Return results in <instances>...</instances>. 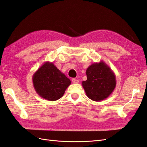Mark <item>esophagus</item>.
Instances as JSON below:
<instances>
[{
  "label": "esophagus",
  "mask_w": 147,
  "mask_h": 147,
  "mask_svg": "<svg viewBox=\"0 0 147 147\" xmlns=\"http://www.w3.org/2000/svg\"><path fill=\"white\" fill-rule=\"evenodd\" d=\"M72 82H73V83L76 84V83H79V80H76V78H73V79H72Z\"/></svg>",
  "instance_id": "obj_1"
}]
</instances>
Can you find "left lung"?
Segmentation results:
<instances>
[{
  "label": "left lung",
  "mask_w": 147,
  "mask_h": 147,
  "mask_svg": "<svg viewBox=\"0 0 147 147\" xmlns=\"http://www.w3.org/2000/svg\"><path fill=\"white\" fill-rule=\"evenodd\" d=\"M86 73L87 80L82 82V86L91 100H104L114 91L117 84L115 74L103 61L92 64Z\"/></svg>",
  "instance_id": "obj_1"
}]
</instances>
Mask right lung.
<instances>
[{"label":"right lung","mask_w":147,"mask_h":147,"mask_svg":"<svg viewBox=\"0 0 147 147\" xmlns=\"http://www.w3.org/2000/svg\"><path fill=\"white\" fill-rule=\"evenodd\" d=\"M33 86L39 96L48 101H56L63 96L71 81L53 63H44L32 76Z\"/></svg>","instance_id":"obj_1"}]
</instances>
